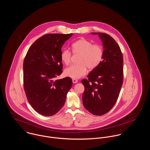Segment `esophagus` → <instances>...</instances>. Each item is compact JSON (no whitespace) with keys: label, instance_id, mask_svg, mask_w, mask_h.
<instances>
[{"label":"esophagus","instance_id":"esophagus-1","mask_svg":"<svg viewBox=\"0 0 150 150\" xmlns=\"http://www.w3.org/2000/svg\"><path fill=\"white\" fill-rule=\"evenodd\" d=\"M72 81H73V83H77L78 82V80L75 79H72Z\"/></svg>","mask_w":150,"mask_h":150}]
</instances>
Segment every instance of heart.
<instances>
[{
	"mask_svg": "<svg viewBox=\"0 0 150 150\" xmlns=\"http://www.w3.org/2000/svg\"><path fill=\"white\" fill-rule=\"evenodd\" d=\"M73 54H80L77 62L64 70L66 76L72 79H79L86 74L87 67L90 70L96 68L102 62L103 58V50L99 44H93L86 39L82 38L71 44ZM61 59L65 65L70 64L71 59V52L66 49L61 51Z\"/></svg>",
	"mask_w": 150,
	"mask_h": 150,
	"instance_id": "obj_1",
	"label": "heart"
}]
</instances>
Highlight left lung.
<instances>
[{"label":"left lung","instance_id":"obj_1","mask_svg":"<svg viewBox=\"0 0 150 150\" xmlns=\"http://www.w3.org/2000/svg\"><path fill=\"white\" fill-rule=\"evenodd\" d=\"M98 35L103 45V61L83 79L84 86L83 103L86 109L96 115L108 112L115 105L123 83V56L120 46L110 35Z\"/></svg>","mask_w":150,"mask_h":150}]
</instances>
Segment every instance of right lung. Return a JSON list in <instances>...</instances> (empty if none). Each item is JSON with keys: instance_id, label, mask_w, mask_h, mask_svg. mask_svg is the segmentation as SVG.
<instances>
[{"instance_id": "right-lung-1", "label": "right lung", "mask_w": 150, "mask_h": 150, "mask_svg": "<svg viewBox=\"0 0 150 150\" xmlns=\"http://www.w3.org/2000/svg\"><path fill=\"white\" fill-rule=\"evenodd\" d=\"M70 34H47L29 48L23 64V86L32 107L44 116H52L64 105L73 83L70 77L55 80L62 73L61 48Z\"/></svg>"}]
</instances>
